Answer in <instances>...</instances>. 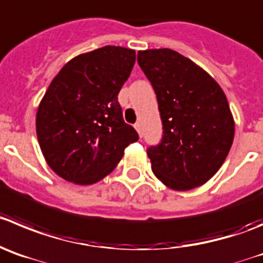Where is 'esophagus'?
<instances>
[{
  "instance_id": "obj_1",
  "label": "esophagus",
  "mask_w": 263,
  "mask_h": 263,
  "mask_svg": "<svg viewBox=\"0 0 263 263\" xmlns=\"http://www.w3.org/2000/svg\"><path fill=\"white\" fill-rule=\"evenodd\" d=\"M135 128H136V131L139 132L140 136H143V128H141V123H140V122H137V123L135 124Z\"/></svg>"
}]
</instances>
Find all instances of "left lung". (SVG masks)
<instances>
[{
	"label": "left lung",
	"mask_w": 263,
	"mask_h": 263,
	"mask_svg": "<svg viewBox=\"0 0 263 263\" xmlns=\"http://www.w3.org/2000/svg\"><path fill=\"white\" fill-rule=\"evenodd\" d=\"M162 120V140L146 149L154 175L175 191L209 180L231 149L235 123L224 92L209 73L171 49L139 51Z\"/></svg>",
	"instance_id": "obj_1"
}]
</instances>
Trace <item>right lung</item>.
Returning a JSON list of instances; mask_svg holds the SVG:
<instances>
[{
  "mask_svg": "<svg viewBox=\"0 0 263 263\" xmlns=\"http://www.w3.org/2000/svg\"><path fill=\"white\" fill-rule=\"evenodd\" d=\"M135 50L104 46L66 63L36 115V132L54 173L80 185L97 183L139 140L123 120L118 93L135 65Z\"/></svg>",
  "mask_w": 263,
  "mask_h": 263,
  "instance_id": "obj_1",
  "label": "right lung"
}]
</instances>
